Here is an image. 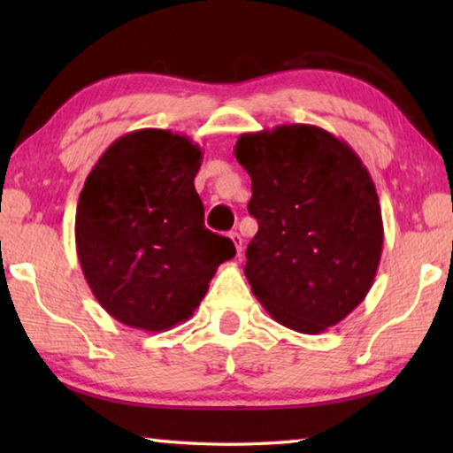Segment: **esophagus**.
Returning a JSON list of instances; mask_svg holds the SVG:
<instances>
[{
	"instance_id": "34e87169",
	"label": "esophagus",
	"mask_w": 453,
	"mask_h": 453,
	"mask_svg": "<svg viewBox=\"0 0 453 453\" xmlns=\"http://www.w3.org/2000/svg\"><path fill=\"white\" fill-rule=\"evenodd\" d=\"M229 237H232V242H234V245H235V251H237V256H240V254H242V245H243L242 235L237 234V232H232V234H229Z\"/></svg>"
}]
</instances>
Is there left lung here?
Instances as JSON below:
<instances>
[{"label":"left lung","mask_w":453,"mask_h":453,"mask_svg":"<svg viewBox=\"0 0 453 453\" xmlns=\"http://www.w3.org/2000/svg\"><path fill=\"white\" fill-rule=\"evenodd\" d=\"M235 157L251 178L257 234L245 278L265 311L289 329L321 334L373 286L383 224L370 172L343 140L289 124L242 134Z\"/></svg>","instance_id":"1"}]
</instances>
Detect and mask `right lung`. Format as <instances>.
Masks as SVG:
<instances>
[{
  "label": "right lung",
  "mask_w": 453,
  "mask_h": 453,
  "mask_svg": "<svg viewBox=\"0 0 453 453\" xmlns=\"http://www.w3.org/2000/svg\"><path fill=\"white\" fill-rule=\"evenodd\" d=\"M202 150L167 129H137L107 148L75 211L83 275L102 308L124 326L165 332L203 300L229 237L203 226L194 180Z\"/></svg>",
  "instance_id": "right-lung-1"
}]
</instances>
